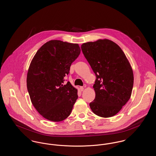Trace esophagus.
Instances as JSON below:
<instances>
[{"mask_svg":"<svg viewBox=\"0 0 156 156\" xmlns=\"http://www.w3.org/2000/svg\"><path fill=\"white\" fill-rule=\"evenodd\" d=\"M83 89H84V88L83 87H80V90L81 91H83Z\"/></svg>","mask_w":156,"mask_h":156,"instance_id":"34e87169","label":"esophagus"}]
</instances>
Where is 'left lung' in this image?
Listing matches in <instances>:
<instances>
[{
	"mask_svg": "<svg viewBox=\"0 0 156 156\" xmlns=\"http://www.w3.org/2000/svg\"><path fill=\"white\" fill-rule=\"evenodd\" d=\"M81 50L96 75L95 98L90 108L100 117L113 116L132 95L134 76L129 61L119 45L108 39L83 43Z\"/></svg>",
	"mask_w": 156,
	"mask_h": 156,
	"instance_id": "left-lung-1",
	"label": "left lung"
}]
</instances>
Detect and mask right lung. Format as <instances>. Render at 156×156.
Here are the masks:
<instances>
[{
  "mask_svg": "<svg viewBox=\"0 0 156 156\" xmlns=\"http://www.w3.org/2000/svg\"><path fill=\"white\" fill-rule=\"evenodd\" d=\"M80 52L78 44L54 40L42 45L31 60L27 90L31 103L45 119L61 122L71 114L78 90L64 81Z\"/></svg>",
  "mask_w": 156,
  "mask_h": 156,
  "instance_id": "right-lung-1",
  "label": "right lung"
}]
</instances>
